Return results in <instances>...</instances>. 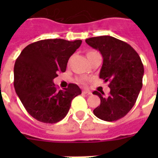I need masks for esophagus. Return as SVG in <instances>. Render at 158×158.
Instances as JSON below:
<instances>
[{"label":"esophagus","mask_w":158,"mask_h":158,"mask_svg":"<svg viewBox=\"0 0 158 158\" xmlns=\"http://www.w3.org/2000/svg\"><path fill=\"white\" fill-rule=\"evenodd\" d=\"M82 94H85V95H90L92 93L90 91H88V90H84V91L82 92Z\"/></svg>","instance_id":"esophagus-1"}]
</instances>
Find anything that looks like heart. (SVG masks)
<instances>
[{"label":"heart","instance_id":"b5f03b06","mask_svg":"<svg viewBox=\"0 0 158 158\" xmlns=\"http://www.w3.org/2000/svg\"><path fill=\"white\" fill-rule=\"evenodd\" d=\"M94 52H94V51H90V52H89L87 53V56L89 54H92V53H94ZM85 79H86L85 78H80V79H78V82H79V83H84Z\"/></svg>","mask_w":158,"mask_h":158}]
</instances>
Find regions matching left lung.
<instances>
[{
    "label": "left lung",
    "instance_id": "1",
    "mask_svg": "<svg viewBox=\"0 0 158 158\" xmlns=\"http://www.w3.org/2000/svg\"><path fill=\"white\" fill-rule=\"evenodd\" d=\"M85 42L102 55L99 77L109 82L110 89L108 97L98 91L93 93L101 100L94 114L106 121L119 120L132 109L142 89L144 72L142 60L130 44L110 36L90 38Z\"/></svg>",
    "mask_w": 158,
    "mask_h": 158
}]
</instances>
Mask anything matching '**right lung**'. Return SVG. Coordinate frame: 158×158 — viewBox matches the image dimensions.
<instances>
[{
	"mask_svg": "<svg viewBox=\"0 0 158 158\" xmlns=\"http://www.w3.org/2000/svg\"><path fill=\"white\" fill-rule=\"evenodd\" d=\"M81 40L45 39L28 45L16 59L14 87L21 102L34 119L56 123L67 115L72 100L81 94L75 84L58 90L53 79L64 72L67 62Z\"/></svg>",
	"mask_w": 158,
	"mask_h": 158,
	"instance_id": "right-lung-1",
	"label": "right lung"
}]
</instances>
